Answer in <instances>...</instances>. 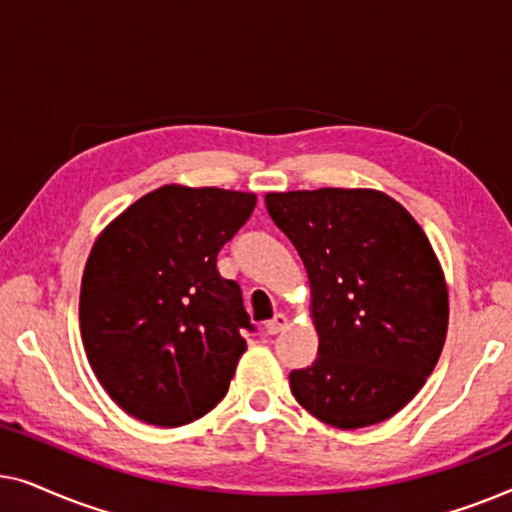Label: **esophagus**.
I'll list each match as a JSON object with an SVG mask.
<instances>
[{
  "label": "esophagus",
  "instance_id": "obj_1",
  "mask_svg": "<svg viewBox=\"0 0 512 512\" xmlns=\"http://www.w3.org/2000/svg\"><path fill=\"white\" fill-rule=\"evenodd\" d=\"M286 326H289V319H286V314H275V317H272L268 324H265V333L277 335V333H282Z\"/></svg>",
  "mask_w": 512,
  "mask_h": 512
}]
</instances>
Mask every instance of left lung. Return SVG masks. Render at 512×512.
<instances>
[{
    "label": "left lung",
    "mask_w": 512,
    "mask_h": 512,
    "mask_svg": "<svg viewBox=\"0 0 512 512\" xmlns=\"http://www.w3.org/2000/svg\"><path fill=\"white\" fill-rule=\"evenodd\" d=\"M275 226L303 258L319 352L291 370V394L335 429L380 424L436 368L447 284L408 209L373 188L268 193Z\"/></svg>",
    "instance_id": "obj_1"
}]
</instances>
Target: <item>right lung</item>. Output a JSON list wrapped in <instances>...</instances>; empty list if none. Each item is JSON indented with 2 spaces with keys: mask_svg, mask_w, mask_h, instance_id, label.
<instances>
[{
  "mask_svg": "<svg viewBox=\"0 0 512 512\" xmlns=\"http://www.w3.org/2000/svg\"><path fill=\"white\" fill-rule=\"evenodd\" d=\"M256 207L254 193L163 186L109 223L81 279L90 368L135 419L181 426L226 396L254 331L240 284L216 256Z\"/></svg>",
  "mask_w": 512,
  "mask_h": 512,
  "instance_id": "obj_1",
  "label": "right lung"
}]
</instances>
